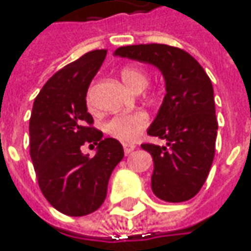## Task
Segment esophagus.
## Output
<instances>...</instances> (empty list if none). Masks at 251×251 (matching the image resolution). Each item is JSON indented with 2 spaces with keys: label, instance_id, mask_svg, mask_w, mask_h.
I'll list each match as a JSON object with an SVG mask.
<instances>
[{
  "label": "esophagus",
  "instance_id": "esophagus-1",
  "mask_svg": "<svg viewBox=\"0 0 251 251\" xmlns=\"http://www.w3.org/2000/svg\"><path fill=\"white\" fill-rule=\"evenodd\" d=\"M135 145L133 143H125L124 145V151H125V154H129V153H132L133 150H135Z\"/></svg>",
  "mask_w": 251,
  "mask_h": 251
}]
</instances>
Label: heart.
I'll use <instances>...</instances> for the list:
<instances>
[{
	"label": "heart",
	"mask_w": 251,
	"mask_h": 251,
	"mask_svg": "<svg viewBox=\"0 0 251 251\" xmlns=\"http://www.w3.org/2000/svg\"><path fill=\"white\" fill-rule=\"evenodd\" d=\"M121 78L125 82L126 87L135 93L146 88L147 82H149L146 71H143L139 67H133V66H127L125 69H122ZM147 125H149V116L145 112H135V114L115 116L114 119H111L106 124L105 129L109 135H112L122 142H132L137 139L140 132Z\"/></svg>",
	"instance_id": "obj_1"
}]
</instances>
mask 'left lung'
I'll return each instance as SVG.
<instances>
[{"label": "left lung", "mask_w": 251, "mask_h": 251, "mask_svg": "<svg viewBox=\"0 0 251 251\" xmlns=\"http://www.w3.org/2000/svg\"><path fill=\"white\" fill-rule=\"evenodd\" d=\"M115 56L157 67L166 95L147 133L164 146L142 145L153 158L151 191L166 202L195 197L206 180L215 156L218 121L213 87L201 64L184 50L167 45H133Z\"/></svg>", "instance_id": "obj_1"}]
</instances>
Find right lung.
Returning <instances> with one entry per match:
<instances>
[{
  "instance_id": "add662e5",
  "label": "right lung",
  "mask_w": 251,
  "mask_h": 251,
  "mask_svg": "<svg viewBox=\"0 0 251 251\" xmlns=\"http://www.w3.org/2000/svg\"><path fill=\"white\" fill-rule=\"evenodd\" d=\"M105 56L106 50H93L57 71L36 97L29 121L30 158L40 191L69 216H84L102 205L109 177L124 158L122 145L102 139L87 111V91ZM84 143L97 145L94 158L81 151Z\"/></svg>"
}]
</instances>
